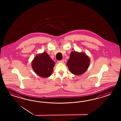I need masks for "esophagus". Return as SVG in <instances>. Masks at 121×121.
<instances>
[{"label":"esophagus","mask_w":121,"mask_h":121,"mask_svg":"<svg viewBox=\"0 0 121 121\" xmlns=\"http://www.w3.org/2000/svg\"><path fill=\"white\" fill-rule=\"evenodd\" d=\"M64 60L63 59H62V60H60V61H58V63H63L64 62Z\"/></svg>","instance_id":"obj_1"}]
</instances>
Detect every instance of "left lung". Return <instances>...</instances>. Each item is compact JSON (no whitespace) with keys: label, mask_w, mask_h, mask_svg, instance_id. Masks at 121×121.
Segmentation results:
<instances>
[{"label":"left lung","mask_w":121,"mask_h":121,"mask_svg":"<svg viewBox=\"0 0 121 121\" xmlns=\"http://www.w3.org/2000/svg\"><path fill=\"white\" fill-rule=\"evenodd\" d=\"M90 61V58L85 53L72 51L66 65L71 73L79 75L84 73L88 69Z\"/></svg>","instance_id":"1"}]
</instances>
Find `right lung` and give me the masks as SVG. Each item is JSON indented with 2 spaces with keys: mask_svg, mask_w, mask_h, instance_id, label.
<instances>
[{
  "mask_svg": "<svg viewBox=\"0 0 121 121\" xmlns=\"http://www.w3.org/2000/svg\"><path fill=\"white\" fill-rule=\"evenodd\" d=\"M55 62L46 52L37 54L31 62L34 72L42 78L50 77L53 73Z\"/></svg>",
  "mask_w": 121,
  "mask_h": 121,
  "instance_id": "obj_1",
  "label": "right lung"
}]
</instances>
